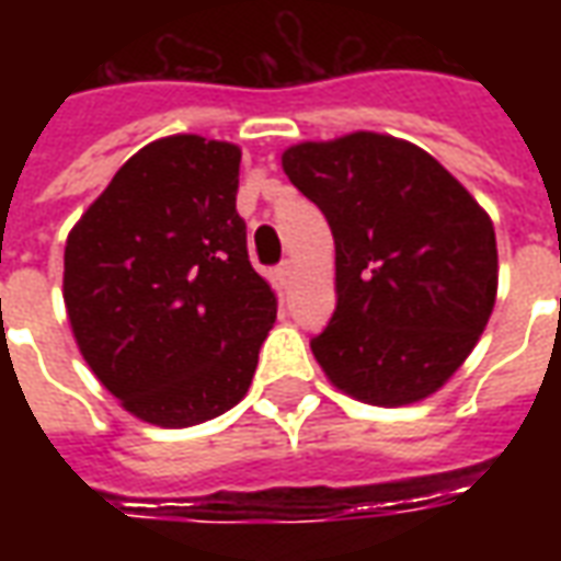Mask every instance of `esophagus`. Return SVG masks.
I'll use <instances>...</instances> for the list:
<instances>
[{"mask_svg":"<svg viewBox=\"0 0 561 561\" xmlns=\"http://www.w3.org/2000/svg\"><path fill=\"white\" fill-rule=\"evenodd\" d=\"M294 273H297V264H294V261H282L279 267H276V279H279V285L288 288L294 279Z\"/></svg>","mask_w":561,"mask_h":561,"instance_id":"34e87169","label":"esophagus"}]
</instances>
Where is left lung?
<instances>
[{"instance_id": "left-lung-1", "label": "left lung", "mask_w": 561, "mask_h": 561, "mask_svg": "<svg viewBox=\"0 0 561 561\" xmlns=\"http://www.w3.org/2000/svg\"><path fill=\"white\" fill-rule=\"evenodd\" d=\"M282 168L336 245V309L312 340L324 376L369 405L426 400L493 316L486 209L430 152L378 131L294 144Z\"/></svg>"}]
</instances>
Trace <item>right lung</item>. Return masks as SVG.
<instances>
[{"mask_svg":"<svg viewBox=\"0 0 561 561\" xmlns=\"http://www.w3.org/2000/svg\"><path fill=\"white\" fill-rule=\"evenodd\" d=\"M237 185V144L159 138L68 233L71 333L95 378L140 421H213L252 385L276 294L249 264Z\"/></svg>","mask_w":561,"mask_h":561,"instance_id":"right-lung-1","label":"right lung"}]
</instances>
